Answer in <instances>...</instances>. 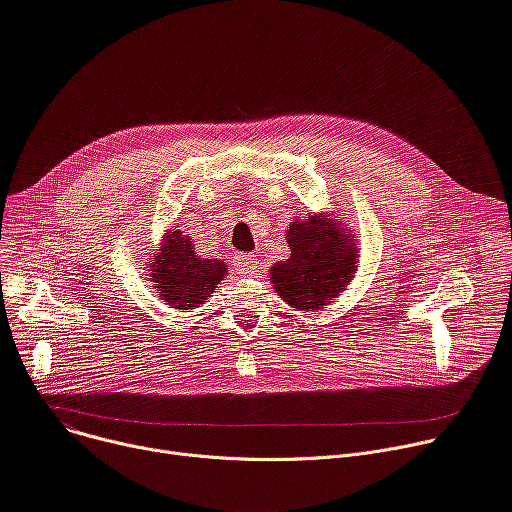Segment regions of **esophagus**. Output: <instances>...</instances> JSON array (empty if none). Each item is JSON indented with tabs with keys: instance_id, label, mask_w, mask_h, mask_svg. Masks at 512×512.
Here are the masks:
<instances>
[{
	"instance_id": "1",
	"label": "esophagus",
	"mask_w": 512,
	"mask_h": 512,
	"mask_svg": "<svg viewBox=\"0 0 512 512\" xmlns=\"http://www.w3.org/2000/svg\"><path fill=\"white\" fill-rule=\"evenodd\" d=\"M257 267H259V259H257V255H253V253H239V255L235 257V269H237L239 273L249 275V273H253Z\"/></svg>"
}]
</instances>
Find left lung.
Wrapping results in <instances>:
<instances>
[{
  "label": "left lung",
  "instance_id": "1",
  "mask_svg": "<svg viewBox=\"0 0 512 512\" xmlns=\"http://www.w3.org/2000/svg\"><path fill=\"white\" fill-rule=\"evenodd\" d=\"M290 259L269 269L275 294L290 308L316 312L339 298L357 273L359 251L351 228L331 214L296 218L286 230Z\"/></svg>",
  "mask_w": 512,
  "mask_h": 512
}]
</instances>
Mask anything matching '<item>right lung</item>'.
<instances>
[{
    "mask_svg": "<svg viewBox=\"0 0 512 512\" xmlns=\"http://www.w3.org/2000/svg\"><path fill=\"white\" fill-rule=\"evenodd\" d=\"M228 265L196 253L194 241L179 228H167L161 245L149 261V282L155 294L179 312L204 304L224 280Z\"/></svg>",
    "mask_w": 512,
    "mask_h": 512,
    "instance_id": "add662e5",
    "label": "right lung"
}]
</instances>
